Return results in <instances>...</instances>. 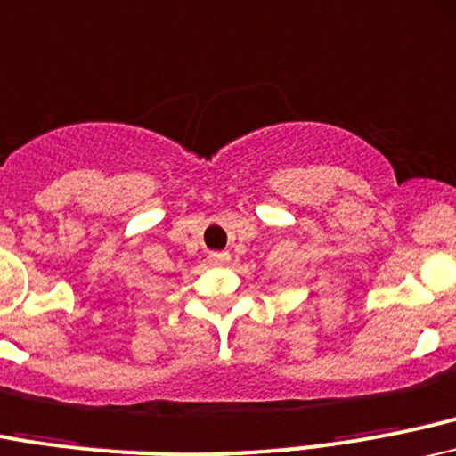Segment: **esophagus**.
<instances>
[{
	"label": "esophagus",
	"instance_id": "1",
	"mask_svg": "<svg viewBox=\"0 0 456 456\" xmlns=\"http://www.w3.org/2000/svg\"><path fill=\"white\" fill-rule=\"evenodd\" d=\"M208 260L215 265H226L230 260V252H211L208 254Z\"/></svg>",
	"mask_w": 456,
	"mask_h": 456
}]
</instances>
